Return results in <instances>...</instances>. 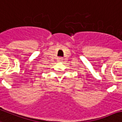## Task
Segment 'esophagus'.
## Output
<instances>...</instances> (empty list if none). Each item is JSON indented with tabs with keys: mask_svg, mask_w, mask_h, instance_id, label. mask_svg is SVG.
<instances>
[{
	"mask_svg": "<svg viewBox=\"0 0 122 122\" xmlns=\"http://www.w3.org/2000/svg\"><path fill=\"white\" fill-rule=\"evenodd\" d=\"M57 61H58V62L60 63V62H62L63 61V58L62 57H59V58H57Z\"/></svg>",
	"mask_w": 122,
	"mask_h": 122,
	"instance_id": "esophagus-1",
	"label": "esophagus"
}]
</instances>
